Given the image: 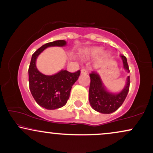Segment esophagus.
<instances>
[{
  "label": "esophagus",
  "instance_id": "esophagus-1",
  "mask_svg": "<svg viewBox=\"0 0 153 153\" xmlns=\"http://www.w3.org/2000/svg\"><path fill=\"white\" fill-rule=\"evenodd\" d=\"M81 74H87L88 73V70H86V69H82V70H81Z\"/></svg>",
  "mask_w": 153,
  "mask_h": 153
}]
</instances>
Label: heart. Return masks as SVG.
<instances>
[{"label": "heart", "mask_w": 153, "mask_h": 153, "mask_svg": "<svg viewBox=\"0 0 153 153\" xmlns=\"http://www.w3.org/2000/svg\"><path fill=\"white\" fill-rule=\"evenodd\" d=\"M102 52V49L101 47H92L89 48V49H85L83 51V56L85 58H93L95 57L98 55H100ZM108 53L107 52H104V56H107Z\"/></svg>", "instance_id": "1"}]
</instances>
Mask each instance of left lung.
Segmentation results:
<instances>
[{
  "mask_svg": "<svg viewBox=\"0 0 153 153\" xmlns=\"http://www.w3.org/2000/svg\"><path fill=\"white\" fill-rule=\"evenodd\" d=\"M124 70L129 72V66L125 56L120 55ZM91 84L89 88V102L91 107L96 111L109 114L116 111L122 105L129 91V76L127 77L126 83L123 90L118 93H113L106 88L100 75L97 72L90 74Z\"/></svg>",
  "mask_w": 153,
  "mask_h": 153,
  "instance_id": "1",
  "label": "left lung"
}]
</instances>
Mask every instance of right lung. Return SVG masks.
<instances>
[{
	"mask_svg": "<svg viewBox=\"0 0 153 153\" xmlns=\"http://www.w3.org/2000/svg\"><path fill=\"white\" fill-rule=\"evenodd\" d=\"M66 45L65 40L47 43L39 48L31 58L28 69L30 91L37 103L46 109H57L65 105L70 97L72 85L78 80L81 72L79 70L71 73L61 70L53 75L44 74L37 68V58L48 47H62Z\"/></svg>",
	"mask_w": 153,
	"mask_h": 153,
	"instance_id": "add662e5",
	"label": "right lung"
}]
</instances>
